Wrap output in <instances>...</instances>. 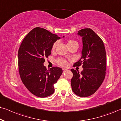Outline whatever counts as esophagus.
Returning <instances> with one entry per match:
<instances>
[{
    "label": "esophagus",
    "instance_id": "esophagus-1",
    "mask_svg": "<svg viewBox=\"0 0 121 121\" xmlns=\"http://www.w3.org/2000/svg\"><path fill=\"white\" fill-rule=\"evenodd\" d=\"M62 70H63V73H65L66 71H68V70L66 69H62Z\"/></svg>",
    "mask_w": 121,
    "mask_h": 121
}]
</instances>
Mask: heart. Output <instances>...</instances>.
Instances as JSON below:
<instances>
[{
    "mask_svg": "<svg viewBox=\"0 0 121 121\" xmlns=\"http://www.w3.org/2000/svg\"><path fill=\"white\" fill-rule=\"evenodd\" d=\"M74 43H77V42H76V41H73V40H69L68 41V45L69 46L70 45H71V44ZM57 45V42H55L53 44L52 47V50H54L55 49ZM56 62H57L58 65L61 66H67V65H68V62H67V61L65 59H62V58L58 59L57 60H56Z\"/></svg>",
    "mask_w": 121,
    "mask_h": 121,
    "instance_id": "heart-1",
    "label": "heart"
}]
</instances>
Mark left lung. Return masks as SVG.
Here are the masks:
<instances>
[{"label": "left lung", "mask_w": 121, "mask_h": 121, "mask_svg": "<svg viewBox=\"0 0 121 121\" xmlns=\"http://www.w3.org/2000/svg\"><path fill=\"white\" fill-rule=\"evenodd\" d=\"M78 34L82 37V56L73 66L82 65L83 70L71 69L72 91L80 97H86L98 89L106 74V53L103 41L91 28H84Z\"/></svg>", "instance_id": "8db88e82"}]
</instances>
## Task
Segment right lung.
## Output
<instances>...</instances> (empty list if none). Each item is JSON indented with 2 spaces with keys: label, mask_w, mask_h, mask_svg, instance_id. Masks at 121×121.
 <instances>
[{
  "label": "right lung",
  "mask_w": 121,
  "mask_h": 121,
  "mask_svg": "<svg viewBox=\"0 0 121 121\" xmlns=\"http://www.w3.org/2000/svg\"><path fill=\"white\" fill-rule=\"evenodd\" d=\"M60 39L40 27L30 30L21 43L18 53L19 75L27 89L37 97H47L54 93L53 85L62 73L55 66L47 70L43 65L51 53L53 43Z\"/></svg>",
  "instance_id": "obj_1"
}]
</instances>
